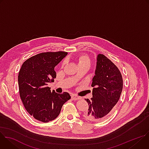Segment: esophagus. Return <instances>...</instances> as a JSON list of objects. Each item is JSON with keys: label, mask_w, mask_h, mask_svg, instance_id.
<instances>
[{"label": "esophagus", "mask_w": 149, "mask_h": 149, "mask_svg": "<svg viewBox=\"0 0 149 149\" xmlns=\"http://www.w3.org/2000/svg\"><path fill=\"white\" fill-rule=\"evenodd\" d=\"M71 98L73 100H78L79 99H81V97H79V96H77V95H71Z\"/></svg>", "instance_id": "obj_1"}]
</instances>
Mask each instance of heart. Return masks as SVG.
<instances>
[{"label":"heart","instance_id":"heart-1","mask_svg":"<svg viewBox=\"0 0 149 149\" xmlns=\"http://www.w3.org/2000/svg\"><path fill=\"white\" fill-rule=\"evenodd\" d=\"M67 62L66 60H64L62 63V65H65ZM90 62H91V60L90 57L86 55V54H82L79 56V58H78V64L79 66L80 65H82L84 64H88L90 65Z\"/></svg>","mask_w":149,"mask_h":149}]
</instances>
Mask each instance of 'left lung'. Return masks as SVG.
Listing matches in <instances>:
<instances>
[{"instance_id": "obj_1", "label": "left lung", "mask_w": 149, "mask_h": 149, "mask_svg": "<svg viewBox=\"0 0 149 149\" xmlns=\"http://www.w3.org/2000/svg\"><path fill=\"white\" fill-rule=\"evenodd\" d=\"M97 59L93 98L85 99L89 107L84 117L91 121H101L111 114L123 87L121 74L114 63L103 54L98 55Z\"/></svg>"}]
</instances>
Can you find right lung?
Listing matches in <instances>:
<instances>
[{"mask_svg": "<svg viewBox=\"0 0 149 149\" xmlns=\"http://www.w3.org/2000/svg\"><path fill=\"white\" fill-rule=\"evenodd\" d=\"M67 54L64 51L36 54L26 59L19 72L21 100L28 113L38 121L47 123L55 119L71 98L68 93L58 94L47 87L56 77L55 66Z\"/></svg>", "mask_w": 149, "mask_h": 149, "instance_id": "right-lung-1", "label": "right lung"}]
</instances>
